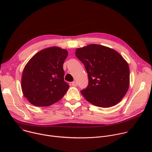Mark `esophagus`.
Returning <instances> with one entry per match:
<instances>
[{"label":"esophagus","instance_id":"esophagus-1","mask_svg":"<svg viewBox=\"0 0 152 152\" xmlns=\"http://www.w3.org/2000/svg\"><path fill=\"white\" fill-rule=\"evenodd\" d=\"M72 85L73 86H76L77 85V83L76 81H73V82H72Z\"/></svg>","mask_w":152,"mask_h":152}]
</instances>
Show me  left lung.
Listing matches in <instances>:
<instances>
[{"label": "left lung", "instance_id": "left-lung-1", "mask_svg": "<svg viewBox=\"0 0 152 152\" xmlns=\"http://www.w3.org/2000/svg\"><path fill=\"white\" fill-rule=\"evenodd\" d=\"M75 55L88 74V85L80 91L84 98L102 107L119 103L128 90L130 79L128 64L121 55L98 45L77 49Z\"/></svg>", "mask_w": 152, "mask_h": 152}]
</instances>
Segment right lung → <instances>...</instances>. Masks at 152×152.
Here are the masks:
<instances>
[{"label":"right lung","instance_id":"obj_1","mask_svg":"<svg viewBox=\"0 0 152 152\" xmlns=\"http://www.w3.org/2000/svg\"><path fill=\"white\" fill-rule=\"evenodd\" d=\"M68 52L57 47L43 49L27 63L21 78L25 97L37 106H48L61 100L69 85L64 81L63 64Z\"/></svg>","mask_w":152,"mask_h":152}]
</instances>
